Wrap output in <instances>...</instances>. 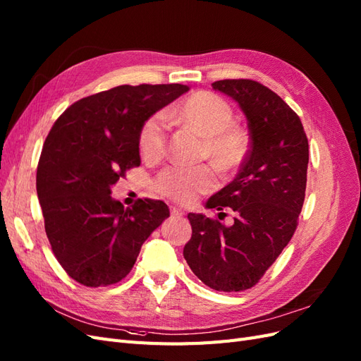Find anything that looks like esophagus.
Returning <instances> with one entry per match:
<instances>
[{
    "label": "esophagus",
    "mask_w": 361,
    "mask_h": 361,
    "mask_svg": "<svg viewBox=\"0 0 361 361\" xmlns=\"http://www.w3.org/2000/svg\"><path fill=\"white\" fill-rule=\"evenodd\" d=\"M171 214L175 216V218H183L184 210L180 207H171Z\"/></svg>",
    "instance_id": "esophagus-1"
}]
</instances>
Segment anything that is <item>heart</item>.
<instances>
[{"label": "heart", "instance_id": "heart-1", "mask_svg": "<svg viewBox=\"0 0 361 361\" xmlns=\"http://www.w3.org/2000/svg\"><path fill=\"white\" fill-rule=\"evenodd\" d=\"M168 119L204 137L202 157H207L221 173L238 168L248 154V135L242 127L233 123V110L228 102L209 92H198L166 110L164 115L156 113L143 122L139 147L147 160H159L166 151ZM154 188L164 197L189 204L197 200L200 193L214 188V177L207 166H169L157 175Z\"/></svg>", "mask_w": 361, "mask_h": 361}]
</instances>
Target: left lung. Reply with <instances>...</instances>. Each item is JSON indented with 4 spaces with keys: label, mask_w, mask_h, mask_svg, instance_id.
<instances>
[{
    "label": "left lung",
    "mask_w": 361,
    "mask_h": 361,
    "mask_svg": "<svg viewBox=\"0 0 361 361\" xmlns=\"http://www.w3.org/2000/svg\"><path fill=\"white\" fill-rule=\"evenodd\" d=\"M212 86L239 104L251 148L235 178L205 204L216 210L230 207L234 224L189 213L192 238L183 255L205 286L242 292L259 283L296 230L305 197L308 140L300 116L266 86L254 80H221Z\"/></svg>",
    "instance_id": "8db88e82"
}]
</instances>
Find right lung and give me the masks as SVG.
Wrapping results in <instances>:
<instances>
[{
  "label": "right lung",
  "mask_w": 361,
  "mask_h": 361,
  "mask_svg": "<svg viewBox=\"0 0 361 361\" xmlns=\"http://www.w3.org/2000/svg\"><path fill=\"white\" fill-rule=\"evenodd\" d=\"M189 90L184 85H123L68 107L40 154L36 189L51 248L80 284L126 278L143 242L169 218L163 201L133 207L111 198V186L139 166V133L149 116Z\"/></svg>",
  "instance_id": "1"
}]
</instances>
